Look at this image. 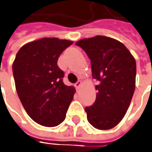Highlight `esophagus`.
I'll use <instances>...</instances> for the list:
<instances>
[{"label":"esophagus","instance_id":"34e87169","mask_svg":"<svg viewBox=\"0 0 152 152\" xmlns=\"http://www.w3.org/2000/svg\"><path fill=\"white\" fill-rule=\"evenodd\" d=\"M81 85H82V82H81V80H78V81L76 82V84H75V86H76V88H80Z\"/></svg>","mask_w":152,"mask_h":152}]
</instances>
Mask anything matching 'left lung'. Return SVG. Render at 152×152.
<instances>
[{"label": "left lung", "mask_w": 152, "mask_h": 152, "mask_svg": "<svg viewBox=\"0 0 152 152\" xmlns=\"http://www.w3.org/2000/svg\"><path fill=\"white\" fill-rule=\"evenodd\" d=\"M91 60L96 99L85 111L89 123L98 130L115 127L126 115L136 87L137 64L127 48L111 37L96 36L78 41Z\"/></svg>", "instance_id": "1"}]
</instances>
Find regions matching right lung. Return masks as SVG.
<instances>
[{
	"mask_svg": "<svg viewBox=\"0 0 152 152\" xmlns=\"http://www.w3.org/2000/svg\"><path fill=\"white\" fill-rule=\"evenodd\" d=\"M73 41L41 38L22 46L12 65L15 89L26 113L37 123L53 127L66 118L75 88L63 83L60 55Z\"/></svg>",
	"mask_w": 152,
	"mask_h": 152,
	"instance_id": "1",
	"label": "right lung"
}]
</instances>
